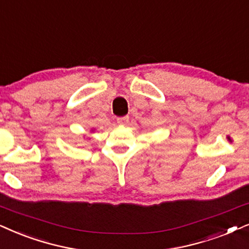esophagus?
I'll use <instances>...</instances> for the list:
<instances>
[{
	"label": "esophagus",
	"mask_w": 249,
	"mask_h": 249,
	"mask_svg": "<svg viewBox=\"0 0 249 249\" xmlns=\"http://www.w3.org/2000/svg\"><path fill=\"white\" fill-rule=\"evenodd\" d=\"M128 120H129L128 117H121V118H118V119H117V121H118L119 124H127Z\"/></svg>",
	"instance_id": "34e87169"
}]
</instances>
